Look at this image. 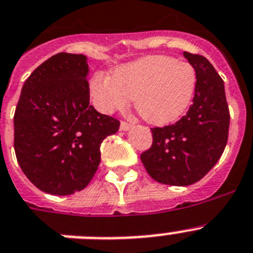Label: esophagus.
Instances as JSON below:
<instances>
[{
	"label": "esophagus",
	"mask_w": 253,
	"mask_h": 253,
	"mask_svg": "<svg viewBox=\"0 0 253 253\" xmlns=\"http://www.w3.org/2000/svg\"><path fill=\"white\" fill-rule=\"evenodd\" d=\"M131 128H133V124H130V123L122 122V124H120V130L122 131H128L130 130Z\"/></svg>",
	"instance_id": "34e87169"
}]
</instances>
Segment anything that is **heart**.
Here are the masks:
<instances>
[{"label": "heart", "mask_w": 253, "mask_h": 253, "mask_svg": "<svg viewBox=\"0 0 253 253\" xmlns=\"http://www.w3.org/2000/svg\"><path fill=\"white\" fill-rule=\"evenodd\" d=\"M197 77L188 62L164 55L146 56L115 69L112 77L101 71L89 81V94L102 112L124 110L134 97V107L153 125L176 122L193 100Z\"/></svg>", "instance_id": "1"}]
</instances>
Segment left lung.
<instances>
[{
    "label": "left lung",
    "mask_w": 253,
    "mask_h": 253,
    "mask_svg": "<svg viewBox=\"0 0 253 253\" xmlns=\"http://www.w3.org/2000/svg\"><path fill=\"white\" fill-rule=\"evenodd\" d=\"M197 77L192 106L175 124L153 128V143L141 155L152 179L163 184H194L219 161L228 142L229 110L225 87L211 62L183 52Z\"/></svg>",
    "instance_id": "obj_1"
}]
</instances>
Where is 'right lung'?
Returning a JSON list of instances; mask_svg holds the SVG:
<instances>
[{"label": "right lung", "mask_w": 253, "mask_h": 253, "mask_svg": "<svg viewBox=\"0 0 253 253\" xmlns=\"http://www.w3.org/2000/svg\"><path fill=\"white\" fill-rule=\"evenodd\" d=\"M87 56L61 52L30 74L14 116V148L23 172L41 191L84 189L101 161V143L120 123L89 105Z\"/></svg>", "instance_id": "obj_1"}]
</instances>
